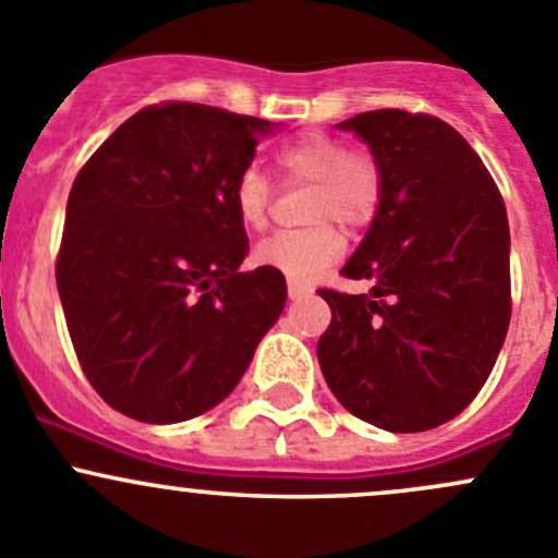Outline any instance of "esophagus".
<instances>
[{"label": "esophagus", "mask_w": 558, "mask_h": 558, "mask_svg": "<svg viewBox=\"0 0 558 558\" xmlns=\"http://www.w3.org/2000/svg\"><path fill=\"white\" fill-rule=\"evenodd\" d=\"M307 291H311V289H307V286L289 280V300H300V296H305Z\"/></svg>", "instance_id": "1"}]
</instances>
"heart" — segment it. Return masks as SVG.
Wrapping results in <instances>:
<instances>
[{
  "mask_svg": "<svg viewBox=\"0 0 558 558\" xmlns=\"http://www.w3.org/2000/svg\"><path fill=\"white\" fill-rule=\"evenodd\" d=\"M275 167L286 183L313 185L311 221L305 232H278L253 251L258 267L275 269L296 283L324 272L345 251V238L335 223L359 229L373 221L384 194V172L367 148H348L340 137L311 132L275 150ZM232 207L245 229H262L272 207V185L262 172L245 167L234 178Z\"/></svg>",
  "mask_w": 558,
  "mask_h": 558,
  "instance_id": "heart-1",
  "label": "heart"
}]
</instances>
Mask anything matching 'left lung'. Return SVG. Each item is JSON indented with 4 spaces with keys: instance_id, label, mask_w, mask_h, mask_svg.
<instances>
[{
    "instance_id": "1",
    "label": "left lung",
    "mask_w": 558,
    "mask_h": 558,
    "mask_svg": "<svg viewBox=\"0 0 558 558\" xmlns=\"http://www.w3.org/2000/svg\"><path fill=\"white\" fill-rule=\"evenodd\" d=\"M369 145L384 194L342 275L369 294L320 289L331 324L318 364L331 393L380 429L456 418L492 375L510 324V229L481 156L426 112L369 110L337 123Z\"/></svg>"
}]
</instances>
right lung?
Here are the masks:
<instances>
[{"label": "right lung", "instance_id": "obj_1", "mask_svg": "<svg viewBox=\"0 0 558 558\" xmlns=\"http://www.w3.org/2000/svg\"><path fill=\"white\" fill-rule=\"evenodd\" d=\"M269 121L196 102L134 112L66 199L56 286L88 384L118 413L178 424L216 408L286 305V278L240 272L234 178Z\"/></svg>", "mask_w": 558, "mask_h": 558}]
</instances>
